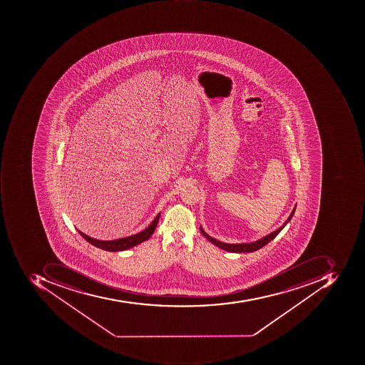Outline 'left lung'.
<instances>
[{"instance_id": "obj_1", "label": "left lung", "mask_w": 365, "mask_h": 365, "mask_svg": "<svg viewBox=\"0 0 365 365\" xmlns=\"http://www.w3.org/2000/svg\"><path fill=\"white\" fill-rule=\"evenodd\" d=\"M296 205L294 207V210H292L291 215H289V218L279 227L277 230L273 231L271 234L267 235V236L263 237L260 240L255 241V242L250 243H225L222 242V241L216 240V239L212 238V237L208 236L206 234L205 231L202 230V227H200V232H202V236H205V238H207L208 241L214 243L215 246L218 247V248L222 249V250L228 251V252H234V253H245V252H253V251L259 250V249L263 248L265 245L269 242V241L273 240L277 235L281 232L282 229L286 226V225L289 224V220H292V217H293L294 212H295Z\"/></svg>"}]
</instances>
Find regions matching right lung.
<instances>
[{"label": "right lung", "mask_w": 365, "mask_h": 365, "mask_svg": "<svg viewBox=\"0 0 365 365\" xmlns=\"http://www.w3.org/2000/svg\"><path fill=\"white\" fill-rule=\"evenodd\" d=\"M160 214L155 216L153 222L149 225L145 230L138 232V234L133 235V236L126 237V238L117 239V240L110 241H103L98 240V239L91 238V237L86 236V234L79 231V234L88 241L91 245H93L96 248L103 249V250L110 251V252H115V251H123L127 250V249L133 248V247L137 246L139 243L143 242V241L148 240L150 238L151 235L153 234L155 227H157L158 222H159Z\"/></svg>", "instance_id": "obj_1"}]
</instances>
